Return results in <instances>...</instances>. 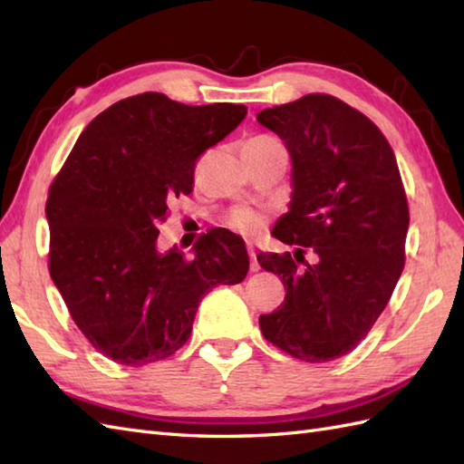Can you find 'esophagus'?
<instances>
[{
	"mask_svg": "<svg viewBox=\"0 0 464 464\" xmlns=\"http://www.w3.org/2000/svg\"><path fill=\"white\" fill-rule=\"evenodd\" d=\"M248 254H250V270L252 272H258L260 270V264H258V260H256V252H254L252 246L248 248Z\"/></svg>",
	"mask_w": 464,
	"mask_h": 464,
	"instance_id": "obj_1",
	"label": "esophagus"
}]
</instances>
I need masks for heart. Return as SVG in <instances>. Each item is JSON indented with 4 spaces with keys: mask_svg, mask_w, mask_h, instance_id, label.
<instances>
[{
    "mask_svg": "<svg viewBox=\"0 0 464 464\" xmlns=\"http://www.w3.org/2000/svg\"><path fill=\"white\" fill-rule=\"evenodd\" d=\"M252 140H272L270 137H256ZM228 226L232 230L246 234V236H254L258 234L264 228V216L256 210L250 208H236L228 216Z\"/></svg>",
    "mask_w": 464,
    "mask_h": 464,
    "instance_id": "obj_1",
    "label": "heart"
}]
</instances>
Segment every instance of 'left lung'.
<instances>
[{
    "mask_svg": "<svg viewBox=\"0 0 464 464\" xmlns=\"http://www.w3.org/2000/svg\"><path fill=\"white\" fill-rule=\"evenodd\" d=\"M258 122L292 157L290 210L274 226L284 244L312 248L258 254L280 276L284 304L260 315L267 342L295 359L324 363L369 334L405 266L409 206L393 149L363 112L332 95H305L264 109Z\"/></svg>",
    "mask_w": 464,
    "mask_h": 464,
    "instance_id": "8db88e82",
    "label": "left lung"
}]
</instances>
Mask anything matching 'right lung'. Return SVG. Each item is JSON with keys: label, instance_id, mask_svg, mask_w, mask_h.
Here are the masks:
<instances>
[{"label": "right lung", "instance_id": "add662e5", "mask_svg": "<svg viewBox=\"0 0 464 464\" xmlns=\"http://www.w3.org/2000/svg\"><path fill=\"white\" fill-rule=\"evenodd\" d=\"M244 105H182L162 92L122 99L92 119L49 188V274L77 327L121 365L170 357L202 297L240 284V236L212 228L192 258L157 246L169 202L192 192L200 154L244 121Z\"/></svg>", "mask_w": 464, "mask_h": 464}]
</instances>
